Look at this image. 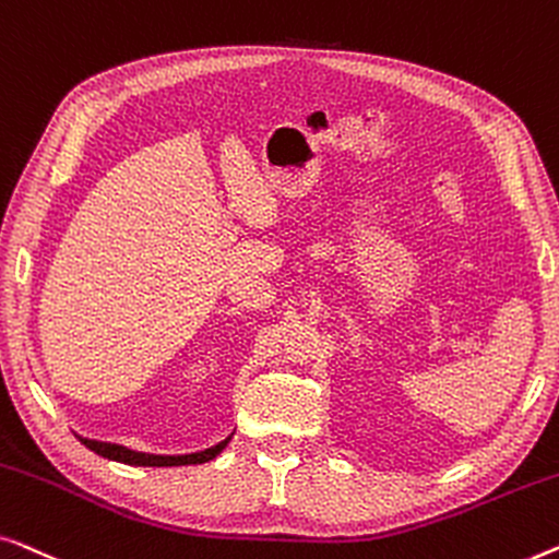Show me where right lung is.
Returning <instances> with one entry per match:
<instances>
[{
    "mask_svg": "<svg viewBox=\"0 0 559 559\" xmlns=\"http://www.w3.org/2000/svg\"><path fill=\"white\" fill-rule=\"evenodd\" d=\"M81 438V443L85 448H91L93 453L104 455V459L119 461V463H129V466H192V463H207L215 459V455L223 453V448L230 443L233 436H227L225 440H219L217 445L204 448V451L198 453H185V455H156V453H141V451H131V448L119 445V443H106V440H93V438Z\"/></svg>",
    "mask_w": 559,
    "mask_h": 559,
    "instance_id": "add662e5",
    "label": "right lung"
}]
</instances>
